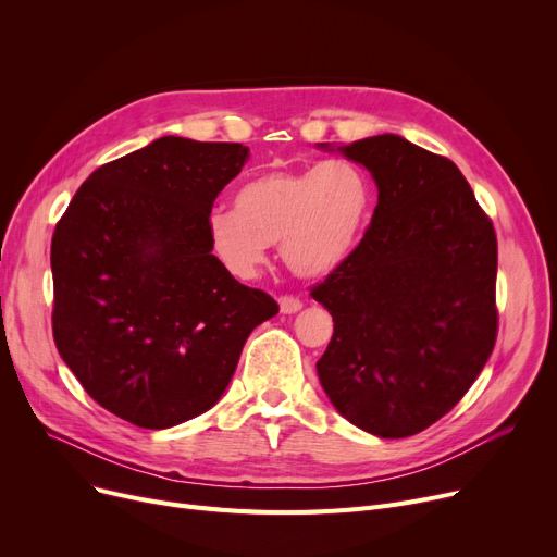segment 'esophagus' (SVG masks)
Returning a JSON list of instances; mask_svg holds the SVG:
<instances>
[{
    "label": "esophagus",
    "mask_w": 557,
    "mask_h": 557,
    "mask_svg": "<svg viewBox=\"0 0 557 557\" xmlns=\"http://www.w3.org/2000/svg\"><path fill=\"white\" fill-rule=\"evenodd\" d=\"M302 309V302H300V298H294V296H282L280 298V311L282 313H298Z\"/></svg>",
    "instance_id": "34e87169"
}]
</instances>
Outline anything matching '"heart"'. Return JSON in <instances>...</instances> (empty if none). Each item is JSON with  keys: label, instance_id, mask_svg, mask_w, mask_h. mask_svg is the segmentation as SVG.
I'll list each match as a JSON object with an SVG mask.
<instances>
[{"label": "heart", "instance_id": "heart-1", "mask_svg": "<svg viewBox=\"0 0 557 557\" xmlns=\"http://www.w3.org/2000/svg\"><path fill=\"white\" fill-rule=\"evenodd\" d=\"M234 210H212L205 221L210 248L223 269L250 280L277 244L288 271L323 277L363 242L372 219V185L345 158L313 166L271 169L234 191Z\"/></svg>", "mask_w": 557, "mask_h": 557}]
</instances>
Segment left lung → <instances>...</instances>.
Wrapping results in <instances>:
<instances>
[{"instance_id":"8db88e82","label":"left lung","mask_w":557,"mask_h":557,"mask_svg":"<svg viewBox=\"0 0 557 557\" xmlns=\"http://www.w3.org/2000/svg\"><path fill=\"white\" fill-rule=\"evenodd\" d=\"M318 149L366 166L379 191L359 248L311 288L334 320L320 386L355 426L416 435L451 411L492 355V221L451 160L399 135Z\"/></svg>"}]
</instances>
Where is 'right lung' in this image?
Wrapping results in <instances>:
<instances>
[{"mask_svg": "<svg viewBox=\"0 0 557 557\" xmlns=\"http://www.w3.org/2000/svg\"><path fill=\"white\" fill-rule=\"evenodd\" d=\"M250 151L160 137L99 166L51 239L53 341L99 406L169 429L225 393L250 332L280 307L234 280L205 221Z\"/></svg>", "mask_w": 557, "mask_h": 557, "instance_id": "right-lung-1", "label": "right lung"}]
</instances>
